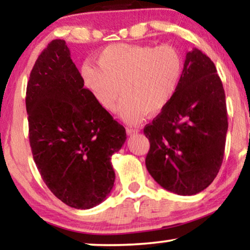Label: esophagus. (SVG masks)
<instances>
[{
    "mask_svg": "<svg viewBox=\"0 0 250 250\" xmlns=\"http://www.w3.org/2000/svg\"><path fill=\"white\" fill-rule=\"evenodd\" d=\"M137 132H140V130L136 128H132V127H128L127 128V134L128 135H134V134H137Z\"/></svg>",
    "mask_w": 250,
    "mask_h": 250,
    "instance_id": "34e87169",
    "label": "esophagus"
}]
</instances>
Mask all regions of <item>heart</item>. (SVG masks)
Returning <instances> with one entry per match:
<instances>
[{"label":"heart","mask_w":250,"mask_h":250,"mask_svg":"<svg viewBox=\"0 0 250 250\" xmlns=\"http://www.w3.org/2000/svg\"><path fill=\"white\" fill-rule=\"evenodd\" d=\"M97 63L82 65L85 87L107 112L115 109L121 91L119 112L127 122L160 112L175 96L183 74V60L172 46L116 43L100 50Z\"/></svg>","instance_id":"b5f03b06"}]
</instances>
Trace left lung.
Returning a JSON list of instances; mask_svg holds the SVG:
<instances>
[{
  "instance_id": "1",
  "label": "left lung",
  "mask_w": 250,
  "mask_h": 250,
  "mask_svg": "<svg viewBox=\"0 0 250 250\" xmlns=\"http://www.w3.org/2000/svg\"><path fill=\"white\" fill-rule=\"evenodd\" d=\"M227 128L225 91L214 63L194 48L186 55L175 96L144 128L148 173L166 190L198 194L219 172Z\"/></svg>"
}]
</instances>
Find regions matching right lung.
<instances>
[{
  "instance_id": "obj_1",
  "label": "right lung",
  "mask_w": 250,
  "mask_h": 250,
  "mask_svg": "<svg viewBox=\"0 0 250 250\" xmlns=\"http://www.w3.org/2000/svg\"><path fill=\"white\" fill-rule=\"evenodd\" d=\"M25 103L33 159L49 190L75 209L102 203L115 181L110 157L127 134L84 87L64 40L41 52Z\"/></svg>"
}]
</instances>
